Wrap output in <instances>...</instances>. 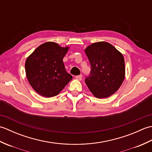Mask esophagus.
Returning <instances> with one entry per match:
<instances>
[{"mask_svg": "<svg viewBox=\"0 0 152 152\" xmlns=\"http://www.w3.org/2000/svg\"><path fill=\"white\" fill-rule=\"evenodd\" d=\"M76 79L78 80H82V76L81 75H78L76 76Z\"/></svg>", "mask_w": 152, "mask_h": 152, "instance_id": "34e87169", "label": "esophagus"}]
</instances>
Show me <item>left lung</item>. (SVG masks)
<instances>
[{
    "mask_svg": "<svg viewBox=\"0 0 152 152\" xmlns=\"http://www.w3.org/2000/svg\"><path fill=\"white\" fill-rule=\"evenodd\" d=\"M91 73L85 82L95 97L107 98L118 91L125 76L123 54L106 42L93 43L85 49Z\"/></svg>",
    "mask_w": 152,
    "mask_h": 152,
    "instance_id": "left-lung-1",
    "label": "left lung"
}]
</instances>
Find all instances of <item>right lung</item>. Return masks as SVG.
<instances>
[{"label": "right lung", "instance_id": "right-lung-1", "mask_svg": "<svg viewBox=\"0 0 152 152\" xmlns=\"http://www.w3.org/2000/svg\"><path fill=\"white\" fill-rule=\"evenodd\" d=\"M69 47L53 42L41 44L25 61V72L30 85L38 94L52 97L62 91L72 76L67 73L63 59Z\"/></svg>", "mask_w": 152, "mask_h": 152}]
</instances>
